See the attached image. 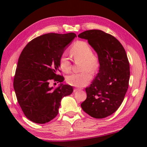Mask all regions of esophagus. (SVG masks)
Wrapping results in <instances>:
<instances>
[{"mask_svg": "<svg viewBox=\"0 0 147 147\" xmlns=\"http://www.w3.org/2000/svg\"><path fill=\"white\" fill-rule=\"evenodd\" d=\"M82 89H81V88H74V91L76 92V91H80V90H82Z\"/></svg>", "mask_w": 147, "mask_h": 147, "instance_id": "1", "label": "esophagus"}]
</instances>
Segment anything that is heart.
Listing matches in <instances>:
<instances>
[{"mask_svg":"<svg viewBox=\"0 0 147 147\" xmlns=\"http://www.w3.org/2000/svg\"><path fill=\"white\" fill-rule=\"evenodd\" d=\"M70 53L75 61H82L81 69L82 72L73 73L69 75L66 81L69 85L82 87L88 84L92 78V72H95L99 66L98 56L92 53V49L88 43L84 41H77L70 49ZM59 67L65 73L71 71V62L65 55L61 56L59 61Z\"/></svg>","mask_w":147,"mask_h":147,"instance_id":"heart-1","label":"heart"}]
</instances>
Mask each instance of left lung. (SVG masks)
<instances>
[{
  "mask_svg": "<svg viewBox=\"0 0 147 147\" xmlns=\"http://www.w3.org/2000/svg\"><path fill=\"white\" fill-rule=\"evenodd\" d=\"M88 41L98 54L99 71L81 104L92 117L102 119L117 110L128 88L130 65L126 51L115 37L100 30H86L78 36Z\"/></svg>",
  "mask_w": 147,
  "mask_h": 147,
  "instance_id": "1",
  "label": "left lung"
}]
</instances>
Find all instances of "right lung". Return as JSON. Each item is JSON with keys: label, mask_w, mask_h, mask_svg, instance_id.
Instances as JSON below:
<instances>
[{"label": "right lung", "mask_w": 147, "mask_h": 147, "mask_svg": "<svg viewBox=\"0 0 147 147\" xmlns=\"http://www.w3.org/2000/svg\"><path fill=\"white\" fill-rule=\"evenodd\" d=\"M74 33H49L34 38L26 45L20 55L13 79L17 101L30 121L45 124L58 113L63 97L71 94L73 87L60 84L53 89L52 80L62 82L58 74L59 61L74 38Z\"/></svg>", "instance_id": "1"}]
</instances>
